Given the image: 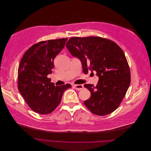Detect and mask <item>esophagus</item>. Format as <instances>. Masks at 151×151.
Wrapping results in <instances>:
<instances>
[{"mask_svg": "<svg viewBox=\"0 0 151 151\" xmlns=\"http://www.w3.org/2000/svg\"><path fill=\"white\" fill-rule=\"evenodd\" d=\"M74 87L77 90H80L82 88H83V87H84L83 85H82V84H74Z\"/></svg>", "mask_w": 151, "mask_h": 151, "instance_id": "34e87169", "label": "esophagus"}]
</instances>
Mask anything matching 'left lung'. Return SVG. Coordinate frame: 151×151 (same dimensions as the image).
Masks as SVG:
<instances>
[{
  "label": "left lung",
  "mask_w": 151,
  "mask_h": 151,
  "mask_svg": "<svg viewBox=\"0 0 151 151\" xmlns=\"http://www.w3.org/2000/svg\"><path fill=\"white\" fill-rule=\"evenodd\" d=\"M71 54L80 59L83 72H96L97 85L86 84L91 93L84 104L92 113L105 115L114 111L130 84V72L123 50L115 42L100 37H71L66 43Z\"/></svg>",
  "instance_id": "8db88e82"
}]
</instances>
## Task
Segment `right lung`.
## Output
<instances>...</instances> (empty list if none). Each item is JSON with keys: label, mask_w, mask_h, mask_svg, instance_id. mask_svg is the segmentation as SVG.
<instances>
[{"label": "right lung", "mask_w": 151, "mask_h": 151, "mask_svg": "<svg viewBox=\"0 0 151 151\" xmlns=\"http://www.w3.org/2000/svg\"><path fill=\"white\" fill-rule=\"evenodd\" d=\"M67 38L40 42L22 56L18 70V88L24 100L35 112H52L60 104L69 84L55 86L47 77L52 74L56 56L64 47Z\"/></svg>", "instance_id": "obj_1"}]
</instances>
